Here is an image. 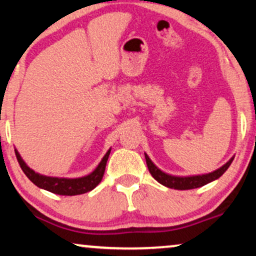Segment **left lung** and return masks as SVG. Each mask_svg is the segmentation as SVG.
<instances>
[{"label":"left lung","mask_w":256,"mask_h":256,"mask_svg":"<svg viewBox=\"0 0 256 256\" xmlns=\"http://www.w3.org/2000/svg\"><path fill=\"white\" fill-rule=\"evenodd\" d=\"M145 160H146V164L148 168V171L152 174L154 180L158 183L163 184L171 189H177V190H189V189H195V188H200L206 186L212 180H218V177H221L223 174L227 171L229 166L232 164L234 157L230 158L224 166H222L220 169L212 171V172L206 174H197V176H186V177H180V176H172V174L163 172L160 169L154 166L152 163V160L148 158V156L145 154Z\"/></svg>","instance_id":"left-lung-1"}]
</instances>
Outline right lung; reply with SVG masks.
<instances>
[{
	"label": "right lung",
	"instance_id": "add662e5",
	"mask_svg": "<svg viewBox=\"0 0 256 256\" xmlns=\"http://www.w3.org/2000/svg\"><path fill=\"white\" fill-rule=\"evenodd\" d=\"M110 152H111V148L106 152V154L102 157V162H100L99 166L96 168L94 171H92V172L87 174V176L79 177V178H62V177L44 176V174H40L35 172L34 170H32L30 168L24 163V160H22L18 150H15V154L22 171H24L26 176H27L35 186L41 188V189L47 190V192L58 194V195L74 196L82 195V194L90 192V190L94 189V188L102 182V176H104L105 172L106 163H108L110 156Z\"/></svg>",
	"mask_w": 256,
	"mask_h": 256
}]
</instances>
